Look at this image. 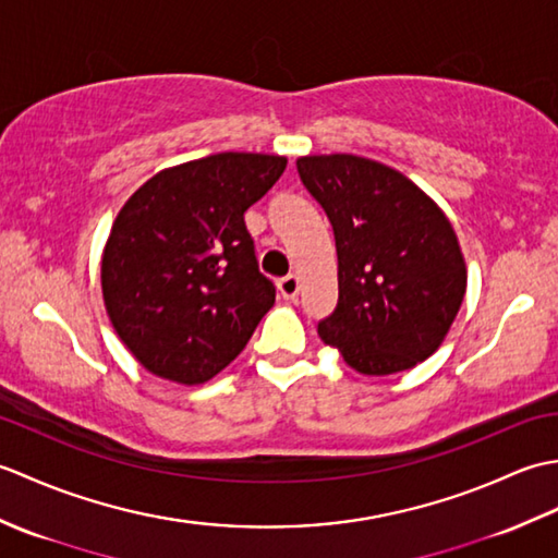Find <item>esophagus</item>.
I'll return each instance as SVG.
<instances>
[{
	"label": "esophagus",
	"mask_w": 558,
	"mask_h": 558,
	"mask_svg": "<svg viewBox=\"0 0 558 558\" xmlns=\"http://www.w3.org/2000/svg\"><path fill=\"white\" fill-rule=\"evenodd\" d=\"M278 292H280L282 300H294V298H298V292H300L298 276H286L282 280H278Z\"/></svg>",
	"instance_id": "1"
}]
</instances>
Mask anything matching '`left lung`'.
Masks as SVG:
<instances>
[{
	"mask_svg": "<svg viewBox=\"0 0 558 558\" xmlns=\"http://www.w3.org/2000/svg\"><path fill=\"white\" fill-rule=\"evenodd\" d=\"M298 172L336 234L338 306L318 336L366 376L432 357L468 288L446 213L402 172L350 153L298 158Z\"/></svg>",
	"mask_w": 558,
	"mask_h": 558,
	"instance_id": "left-lung-1",
	"label": "left lung"
}]
</instances>
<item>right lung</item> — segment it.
Returning <instances> with one entry per match:
<instances>
[{
    "label": "right lung",
    "mask_w": 558,
    "mask_h": 558,
    "mask_svg": "<svg viewBox=\"0 0 558 558\" xmlns=\"http://www.w3.org/2000/svg\"><path fill=\"white\" fill-rule=\"evenodd\" d=\"M286 165L264 153H216L153 174L117 213L102 248V300L150 374L206 384L276 302L244 213Z\"/></svg>",
    "instance_id": "right-lung-1"
}]
</instances>
